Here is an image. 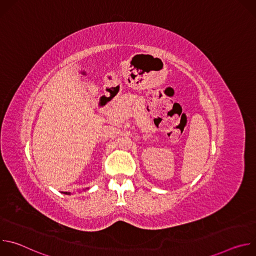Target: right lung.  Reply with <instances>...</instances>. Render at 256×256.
Masks as SVG:
<instances>
[{"label":"right lung","instance_id":"1","mask_svg":"<svg viewBox=\"0 0 256 256\" xmlns=\"http://www.w3.org/2000/svg\"><path fill=\"white\" fill-rule=\"evenodd\" d=\"M64 194H68V192H64ZM68 194H70V192H68Z\"/></svg>","mask_w":256,"mask_h":256}]
</instances>
